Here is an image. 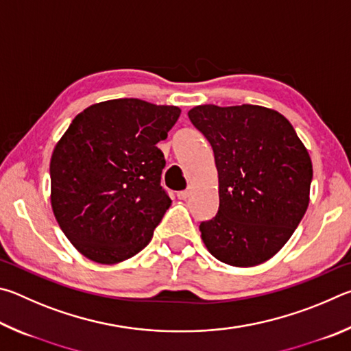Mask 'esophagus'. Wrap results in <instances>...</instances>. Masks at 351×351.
I'll use <instances>...</instances> for the list:
<instances>
[{
  "instance_id": "esophagus-1",
  "label": "esophagus",
  "mask_w": 351,
  "mask_h": 351,
  "mask_svg": "<svg viewBox=\"0 0 351 351\" xmlns=\"http://www.w3.org/2000/svg\"><path fill=\"white\" fill-rule=\"evenodd\" d=\"M190 197V189L186 190H181V192H178V198L180 199H187Z\"/></svg>"
}]
</instances>
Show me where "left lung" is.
Here are the masks:
<instances>
[{
    "mask_svg": "<svg viewBox=\"0 0 351 351\" xmlns=\"http://www.w3.org/2000/svg\"><path fill=\"white\" fill-rule=\"evenodd\" d=\"M189 119L212 145L218 213L201 239L226 265L257 266L280 251L310 203L313 164L289 121L258 105H199Z\"/></svg>",
    "mask_w": 351,
    "mask_h": 351,
    "instance_id": "1",
    "label": "left lung"
}]
</instances>
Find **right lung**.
<instances>
[{
    "instance_id": "add662e5",
    "label": "right lung",
    "mask_w": 351,
    "mask_h": 351,
    "mask_svg": "<svg viewBox=\"0 0 351 351\" xmlns=\"http://www.w3.org/2000/svg\"><path fill=\"white\" fill-rule=\"evenodd\" d=\"M181 110L139 99L88 106L51 158V204L80 254L114 265L142 251L171 199L161 186L167 139Z\"/></svg>"
}]
</instances>
